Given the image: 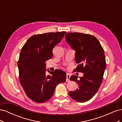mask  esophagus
Wrapping results in <instances>:
<instances>
[{"mask_svg": "<svg viewBox=\"0 0 122 122\" xmlns=\"http://www.w3.org/2000/svg\"><path fill=\"white\" fill-rule=\"evenodd\" d=\"M70 75L69 74H67V78H66V81L68 82L70 81Z\"/></svg>", "mask_w": 122, "mask_h": 122, "instance_id": "1", "label": "esophagus"}]
</instances>
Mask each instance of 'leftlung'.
Returning <instances> with one entry per match:
<instances>
[{"label":"left lung","mask_w":122,"mask_h":122,"mask_svg":"<svg viewBox=\"0 0 122 122\" xmlns=\"http://www.w3.org/2000/svg\"><path fill=\"white\" fill-rule=\"evenodd\" d=\"M65 37L76 52L75 61L78 65L74 71L83 73L79 80L76 75L70 77V80L78 84L79 88L70 91L69 95L77 102H86L96 94L102 82L106 68L104 49L93 35L69 32Z\"/></svg>","instance_id":"obj_1"}]
</instances>
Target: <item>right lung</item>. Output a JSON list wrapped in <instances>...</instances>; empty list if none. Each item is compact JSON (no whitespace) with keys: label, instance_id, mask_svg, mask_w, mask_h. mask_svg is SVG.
Instances as JSON below:
<instances>
[{"label":"right lung","instance_id":"right-lung-1","mask_svg":"<svg viewBox=\"0 0 122 122\" xmlns=\"http://www.w3.org/2000/svg\"><path fill=\"white\" fill-rule=\"evenodd\" d=\"M67 32H48L29 38L22 48L18 66L19 80L27 96L33 101L45 102L52 97L55 87L66 80V74L61 70L49 71L46 75V61L53 56V48Z\"/></svg>","mask_w":122,"mask_h":122}]
</instances>
